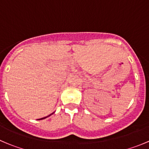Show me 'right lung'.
<instances>
[{
	"mask_svg": "<svg viewBox=\"0 0 149 149\" xmlns=\"http://www.w3.org/2000/svg\"><path fill=\"white\" fill-rule=\"evenodd\" d=\"M53 113H54V112H53ZM53 113L50 114V115H48V116H47V117H45V118H40V119H38V120H43V119H45V118H48V117H49V116H50V115H52V114H53Z\"/></svg>",
	"mask_w": 149,
	"mask_h": 149,
	"instance_id": "obj_1",
	"label": "right lung"
}]
</instances>
